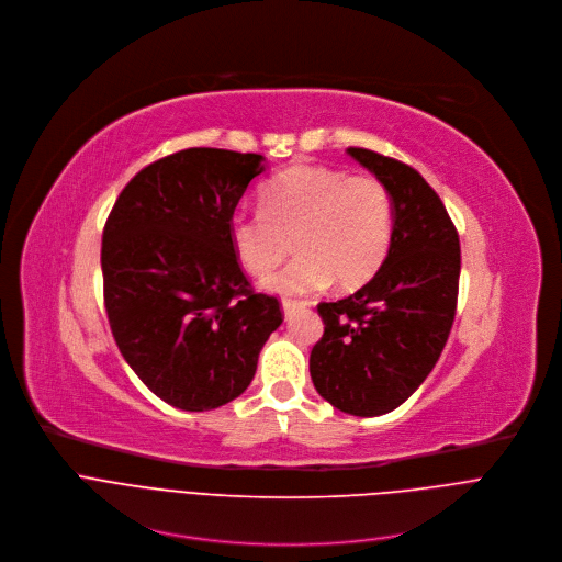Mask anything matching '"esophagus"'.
I'll return each instance as SVG.
<instances>
[{
    "mask_svg": "<svg viewBox=\"0 0 562 562\" xmlns=\"http://www.w3.org/2000/svg\"><path fill=\"white\" fill-rule=\"evenodd\" d=\"M303 305H310L307 301H296V299H283V312L285 316H290L296 307H303Z\"/></svg>",
    "mask_w": 562,
    "mask_h": 562,
    "instance_id": "esophagus-1",
    "label": "esophagus"
}]
</instances>
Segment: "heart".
Returning <instances> with one entry per match:
<instances>
[{"instance_id": "obj_1", "label": "heart", "mask_w": 562, "mask_h": 562, "mask_svg": "<svg viewBox=\"0 0 562 562\" xmlns=\"http://www.w3.org/2000/svg\"><path fill=\"white\" fill-rule=\"evenodd\" d=\"M394 228L390 190L374 175L329 166H294L261 190V210L231 216V244L241 266L270 274L294 248L299 257L266 285L283 294L368 283L383 266Z\"/></svg>"}]
</instances>
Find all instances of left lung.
I'll return each mask as SVG.
<instances>
[{
	"instance_id": "obj_1",
	"label": "left lung",
	"mask_w": 562,
	"mask_h": 562,
	"mask_svg": "<svg viewBox=\"0 0 562 562\" xmlns=\"http://www.w3.org/2000/svg\"><path fill=\"white\" fill-rule=\"evenodd\" d=\"M348 153L390 190L392 244L361 290L316 305L325 329L312 348L310 374L336 409L379 416L416 392L447 344L459 301L461 244L440 196L412 166L368 148Z\"/></svg>"
}]
</instances>
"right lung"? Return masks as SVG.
<instances>
[{
	"instance_id": "right-lung-1",
	"label": "right lung",
	"mask_w": 562,
	"mask_h": 562,
	"mask_svg": "<svg viewBox=\"0 0 562 562\" xmlns=\"http://www.w3.org/2000/svg\"><path fill=\"white\" fill-rule=\"evenodd\" d=\"M263 157L188 148L139 170L101 237L103 303L115 344L144 385L172 407L205 412L246 392L277 296L257 292L228 223Z\"/></svg>"
}]
</instances>
